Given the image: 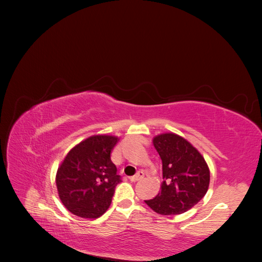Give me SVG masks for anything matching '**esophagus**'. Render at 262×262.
<instances>
[{"label": "esophagus", "instance_id": "obj_1", "mask_svg": "<svg viewBox=\"0 0 262 262\" xmlns=\"http://www.w3.org/2000/svg\"><path fill=\"white\" fill-rule=\"evenodd\" d=\"M143 177H144V172L142 171V170H140V171L137 172V175L132 176V177L130 178V180H131V181H138V180L143 179Z\"/></svg>", "mask_w": 262, "mask_h": 262}]
</instances>
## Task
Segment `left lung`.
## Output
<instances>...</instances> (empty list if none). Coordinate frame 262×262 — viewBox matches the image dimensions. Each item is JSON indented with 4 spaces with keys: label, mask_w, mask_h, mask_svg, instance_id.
I'll return each mask as SVG.
<instances>
[{
    "label": "left lung",
    "mask_w": 262,
    "mask_h": 262,
    "mask_svg": "<svg viewBox=\"0 0 262 262\" xmlns=\"http://www.w3.org/2000/svg\"><path fill=\"white\" fill-rule=\"evenodd\" d=\"M153 144L163 164L162 190L148 207L162 215L191 209L208 191L210 170L202 155L187 140L173 133L157 136Z\"/></svg>",
    "instance_id": "8db88e82"
}]
</instances>
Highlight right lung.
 Masks as SVG:
<instances>
[{"instance_id":"obj_1","label":"right lung","mask_w":262,"mask_h":262,"mask_svg":"<svg viewBox=\"0 0 262 262\" xmlns=\"http://www.w3.org/2000/svg\"><path fill=\"white\" fill-rule=\"evenodd\" d=\"M118 138L94 136L70 150L57 172L59 196L74 215L101 216L113 201L115 189L122 181L110 153Z\"/></svg>"}]
</instances>
